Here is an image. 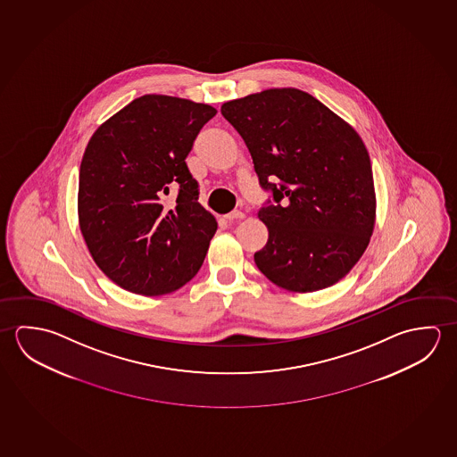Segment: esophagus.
Wrapping results in <instances>:
<instances>
[{
    "mask_svg": "<svg viewBox=\"0 0 457 457\" xmlns=\"http://www.w3.org/2000/svg\"><path fill=\"white\" fill-rule=\"evenodd\" d=\"M225 220H228V222H233V220H238V219H243L245 214L241 212V211H233L230 214H225Z\"/></svg>",
    "mask_w": 457,
    "mask_h": 457,
    "instance_id": "1",
    "label": "esophagus"
}]
</instances>
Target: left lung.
<instances>
[{
  "mask_svg": "<svg viewBox=\"0 0 457 457\" xmlns=\"http://www.w3.org/2000/svg\"><path fill=\"white\" fill-rule=\"evenodd\" d=\"M269 200V240L254 254L271 283L295 293L333 287L363 255L376 219L371 162L355 129L313 96L267 89L225 102Z\"/></svg>",
  "mask_w": 457,
  "mask_h": 457,
  "instance_id": "left-lung-1",
  "label": "left lung"
}]
</instances>
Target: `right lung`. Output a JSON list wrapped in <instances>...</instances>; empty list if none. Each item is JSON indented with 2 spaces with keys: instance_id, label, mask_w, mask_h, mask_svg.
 I'll list each match as a JSON object with an SVG mask.
<instances>
[{
  "instance_id": "add662e5",
  "label": "right lung",
  "mask_w": 457,
  "mask_h": 457,
  "mask_svg": "<svg viewBox=\"0 0 457 457\" xmlns=\"http://www.w3.org/2000/svg\"><path fill=\"white\" fill-rule=\"evenodd\" d=\"M217 110L147 94L97 128L79 166L78 217L94 262L134 295H162L200 270L214 217L187 168L194 140ZM170 186L174 207L163 206Z\"/></svg>"
}]
</instances>
